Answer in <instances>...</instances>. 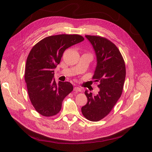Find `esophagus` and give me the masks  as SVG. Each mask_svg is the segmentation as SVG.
Listing matches in <instances>:
<instances>
[{"label":"esophagus","mask_w":152,"mask_h":152,"mask_svg":"<svg viewBox=\"0 0 152 152\" xmlns=\"http://www.w3.org/2000/svg\"><path fill=\"white\" fill-rule=\"evenodd\" d=\"M74 91L75 92H81V89L80 88V87H74Z\"/></svg>","instance_id":"1"}]
</instances>
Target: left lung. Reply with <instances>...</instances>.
Returning a JSON list of instances; mask_svg holds the SVG:
<instances>
[{"instance_id":"1","label":"left lung","mask_w":152,"mask_h":152,"mask_svg":"<svg viewBox=\"0 0 152 152\" xmlns=\"http://www.w3.org/2000/svg\"><path fill=\"white\" fill-rule=\"evenodd\" d=\"M97 57V66L92 79L98 83L96 95L85 91L86 105L81 108L84 116L99 121L113 109L122 94L126 77V66L118 47L110 40L98 36L86 35Z\"/></svg>"}]
</instances>
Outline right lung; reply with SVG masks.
I'll list each match as a JSON object with an SVG mask.
<instances>
[{
  "label": "right lung",
  "mask_w": 152,
  "mask_h": 152,
  "mask_svg": "<svg viewBox=\"0 0 152 152\" xmlns=\"http://www.w3.org/2000/svg\"><path fill=\"white\" fill-rule=\"evenodd\" d=\"M84 40L78 34L51 36L32 48L26 60L25 79L30 101L39 114L49 117L58 113L63 99L73 90L69 82L56 83L54 69L64 51Z\"/></svg>",
  "instance_id": "add662e5"
}]
</instances>
